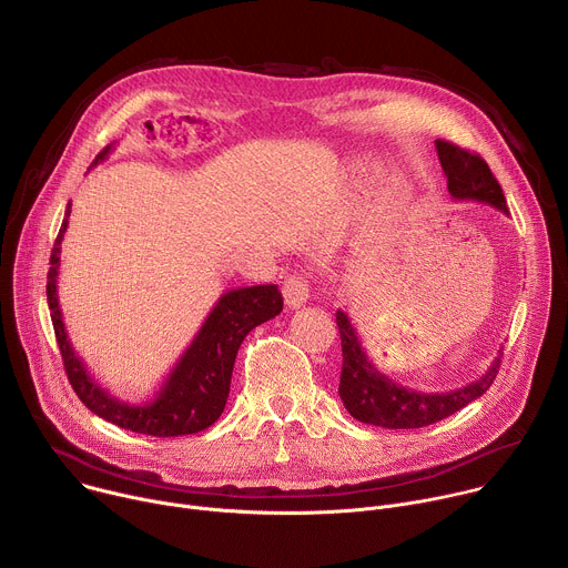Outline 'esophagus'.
Masks as SVG:
<instances>
[{
	"label": "esophagus",
	"instance_id": "34e87169",
	"mask_svg": "<svg viewBox=\"0 0 568 568\" xmlns=\"http://www.w3.org/2000/svg\"><path fill=\"white\" fill-rule=\"evenodd\" d=\"M310 298V283L305 276L296 274L285 281V301L290 307H301Z\"/></svg>",
	"mask_w": 568,
	"mask_h": 568
}]
</instances>
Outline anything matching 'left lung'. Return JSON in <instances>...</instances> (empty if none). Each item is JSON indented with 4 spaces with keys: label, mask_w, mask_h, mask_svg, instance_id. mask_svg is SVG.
I'll return each mask as SVG.
<instances>
[{
    "label": "left lung",
    "mask_w": 568,
    "mask_h": 568,
    "mask_svg": "<svg viewBox=\"0 0 568 568\" xmlns=\"http://www.w3.org/2000/svg\"><path fill=\"white\" fill-rule=\"evenodd\" d=\"M436 152L440 159L443 173L447 178V191L454 200H471L490 204L508 215L506 197L485 161L449 141H436ZM337 326L342 335V377L339 397L344 399L346 412L366 425L384 429H420L429 427L480 397L488 390L499 373L501 351L478 379L445 393H423L407 388L379 373L371 357L366 355L353 323L346 312L337 310Z\"/></svg>",
    "instance_id": "obj_1"
}]
</instances>
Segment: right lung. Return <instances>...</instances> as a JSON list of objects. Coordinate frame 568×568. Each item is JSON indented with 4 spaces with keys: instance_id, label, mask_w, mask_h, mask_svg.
I'll return each mask as SVG.
<instances>
[{
    "instance_id": "right-lung-1",
    "label": "right lung",
    "mask_w": 568,
    "mask_h": 568,
    "mask_svg": "<svg viewBox=\"0 0 568 568\" xmlns=\"http://www.w3.org/2000/svg\"><path fill=\"white\" fill-rule=\"evenodd\" d=\"M112 150L114 143L103 148L92 166L108 159ZM69 213L71 202L67 204L60 233L51 250V267L47 274V301L64 371L75 395L99 418L121 429H130L134 434L173 438L209 429L224 412L233 362L240 344L245 342V337L256 326L274 318L283 310V296L278 287L254 285L224 292L204 318L202 328L197 331L191 346L178 359L164 384L159 386V390L148 402H125L112 395L88 371L83 359H80L71 348L69 335L64 331L62 310L58 301V270L62 250L60 245L69 224Z\"/></svg>"
}]
</instances>
